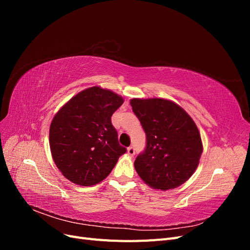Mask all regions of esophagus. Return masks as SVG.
Listing matches in <instances>:
<instances>
[{
    "label": "esophagus",
    "mask_w": 250,
    "mask_h": 250,
    "mask_svg": "<svg viewBox=\"0 0 250 250\" xmlns=\"http://www.w3.org/2000/svg\"><path fill=\"white\" fill-rule=\"evenodd\" d=\"M127 153H128V155H130V156H133L134 154H135V150H134V148L131 146V147H128L127 148Z\"/></svg>",
    "instance_id": "34e87169"
}]
</instances>
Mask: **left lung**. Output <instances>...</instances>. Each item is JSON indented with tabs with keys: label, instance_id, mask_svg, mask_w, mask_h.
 Listing matches in <instances>:
<instances>
[{
	"label": "left lung",
	"instance_id": "8db88e82",
	"mask_svg": "<svg viewBox=\"0 0 250 250\" xmlns=\"http://www.w3.org/2000/svg\"><path fill=\"white\" fill-rule=\"evenodd\" d=\"M130 105L146 133V149L134 168L144 183L156 190L175 188L197 169L202 142L193 119L173 101L161 98L131 99Z\"/></svg>",
	"mask_w": 250,
	"mask_h": 250
}]
</instances>
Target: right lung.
I'll return each instance as SVG.
<instances>
[{
	"mask_svg": "<svg viewBox=\"0 0 250 250\" xmlns=\"http://www.w3.org/2000/svg\"><path fill=\"white\" fill-rule=\"evenodd\" d=\"M124 99L109 89L88 87L74 96L52 120L53 161L72 183L89 187L106 178L126 148L118 141L111 116Z\"/></svg>",
	"mask_w": 250,
	"mask_h": 250,
	"instance_id": "add662e5",
	"label": "right lung"
}]
</instances>
